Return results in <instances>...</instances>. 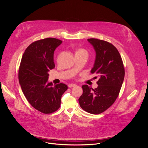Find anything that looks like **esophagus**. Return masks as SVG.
<instances>
[{
	"instance_id": "34e87169",
	"label": "esophagus",
	"mask_w": 148,
	"mask_h": 148,
	"mask_svg": "<svg viewBox=\"0 0 148 148\" xmlns=\"http://www.w3.org/2000/svg\"><path fill=\"white\" fill-rule=\"evenodd\" d=\"M77 85L76 84H69V88H71V87H75Z\"/></svg>"
}]
</instances>
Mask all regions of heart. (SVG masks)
<instances>
[{
    "instance_id": "1",
    "label": "heart",
    "mask_w": 148,
    "mask_h": 148,
    "mask_svg": "<svg viewBox=\"0 0 148 148\" xmlns=\"http://www.w3.org/2000/svg\"><path fill=\"white\" fill-rule=\"evenodd\" d=\"M78 53H86V54H87V51L84 49H78L76 50L75 54H78Z\"/></svg>"
}]
</instances>
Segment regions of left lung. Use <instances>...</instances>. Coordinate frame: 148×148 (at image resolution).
<instances>
[{
  "label": "left lung",
  "mask_w": 148,
  "mask_h": 148,
  "mask_svg": "<svg viewBox=\"0 0 148 148\" xmlns=\"http://www.w3.org/2000/svg\"><path fill=\"white\" fill-rule=\"evenodd\" d=\"M88 42L96 52V58L91 73L99 78L98 87L92 89L83 85V95L79 106L86 112L94 114L101 113L116 100L122 86L125 69L123 61L116 48L103 40L90 38Z\"/></svg>",
  "instance_id": "obj_1"
}]
</instances>
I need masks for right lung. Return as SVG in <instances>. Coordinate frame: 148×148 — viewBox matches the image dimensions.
<instances>
[{
	"label": "right lung",
	"mask_w": 148,
	"mask_h": 148,
	"mask_svg": "<svg viewBox=\"0 0 148 148\" xmlns=\"http://www.w3.org/2000/svg\"><path fill=\"white\" fill-rule=\"evenodd\" d=\"M62 41L48 38L32 43L25 51L19 70V81L24 96L37 110L49 114L57 110L65 84L48 82L49 71L54 69L53 53Z\"/></svg>",
	"instance_id": "1"
}]
</instances>
